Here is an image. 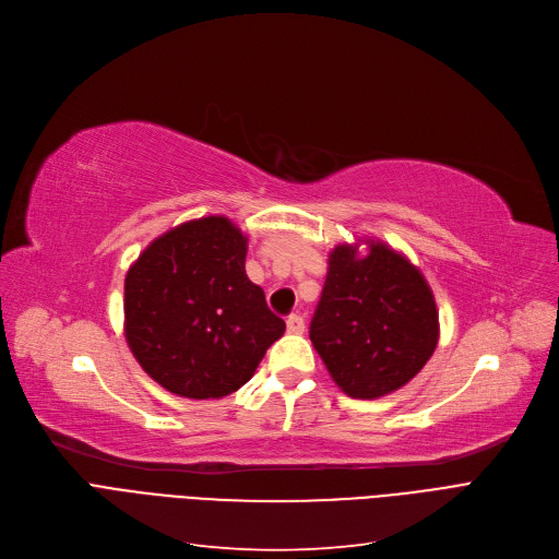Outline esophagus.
Segmentation results:
<instances>
[{
    "mask_svg": "<svg viewBox=\"0 0 559 559\" xmlns=\"http://www.w3.org/2000/svg\"><path fill=\"white\" fill-rule=\"evenodd\" d=\"M286 330H288L290 334H302V332H305V318H302L300 313H290V316L286 318Z\"/></svg>",
    "mask_w": 559,
    "mask_h": 559,
    "instance_id": "obj_1",
    "label": "esophagus"
}]
</instances>
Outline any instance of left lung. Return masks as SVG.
Here are the masks:
<instances>
[{"instance_id":"left-lung-1","label":"left lung","mask_w":559,"mask_h":559,"mask_svg":"<svg viewBox=\"0 0 559 559\" xmlns=\"http://www.w3.org/2000/svg\"><path fill=\"white\" fill-rule=\"evenodd\" d=\"M309 338L350 397H380L407 384L437 348L439 313L418 269L384 243L366 257L338 246Z\"/></svg>"}]
</instances>
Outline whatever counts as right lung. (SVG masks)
I'll use <instances>...</instances> for the list:
<instances>
[{"instance_id":"right-lung-1","label":"right lung","mask_w":559,"mask_h":559,"mask_svg":"<svg viewBox=\"0 0 559 559\" xmlns=\"http://www.w3.org/2000/svg\"><path fill=\"white\" fill-rule=\"evenodd\" d=\"M248 241L227 218L183 223L131 265L124 334L145 373L206 401L241 389L286 325L246 275Z\"/></svg>"}]
</instances>
